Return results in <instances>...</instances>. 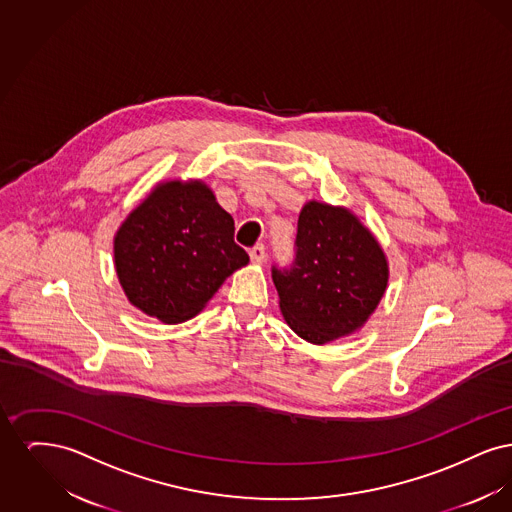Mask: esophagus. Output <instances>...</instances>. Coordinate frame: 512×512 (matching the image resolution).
Here are the masks:
<instances>
[{
	"label": "esophagus",
	"instance_id": "obj_1",
	"mask_svg": "<svg viewBox=\"0 0 512 512\" xmlns=\"http://www.w3.org/2000/svg\"><path fill=\"white\" fill-rule=\"evenodd\" d=\"M249 257H251V263H255V265H261V263L265 261V257H267V253H265V245H255V247L249 251Z\"/></svg>",
	"mask_w": 512,
	"mask_h": 512
}]
</instances>
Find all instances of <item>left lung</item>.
Listing matches in <instances>:
<instances>
[{"mask_svg": "<svg viewBox=\"0 0 512 512\" xmlns=\"http://www.w3.org/2000/svg\"><path fill=\"white\" fill-rule=\"evenodd\" d=\"M390 268L372 232L349 209L309 201L299 213L292 267H272L280 311L315 345L353 334L378 307Z\"/></svg>", "mask_w": 512, "mask_h": 512, "instance_id": "left-lung-1", "label": "left lung"}]
</instances>
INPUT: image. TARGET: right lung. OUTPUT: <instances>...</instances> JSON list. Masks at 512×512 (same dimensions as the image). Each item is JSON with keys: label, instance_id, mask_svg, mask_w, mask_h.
I'll use <instances>...</instances> for the list:
<instances>
[{"label": "right lung", "instance_id": "obj_1", "mask_svg": "<svg viewBox=\"0 0 512 512\" xmlns=\"http://www.w3.org/2000/svg\"><path fill=\"white\" fill-rule=\"evenodd\" d=\"M113 251L128 301L165 324L194 318L249 263L234 219L201 180L159 182L122 222Z\"/></svg>", "mask_w": 512, "mask_h": 512}]
</instances>
